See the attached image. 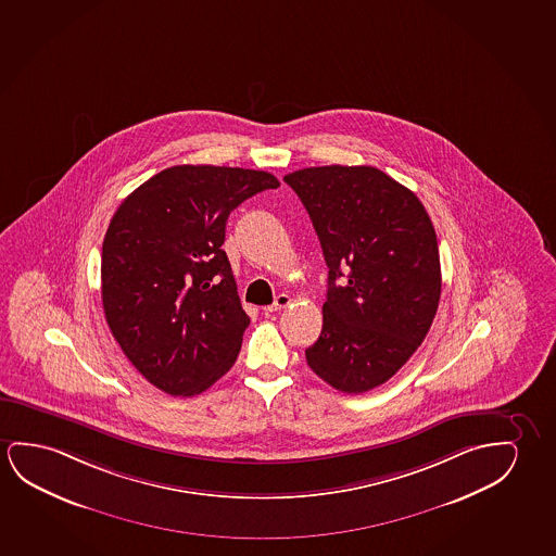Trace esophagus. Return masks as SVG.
<instances>
[{
	"label": "esophagus",
	"instance_id": "obj_1",
	"mask_svg": "<svg viewBox=\"0 0 556 556\" xmlns=\"http://www.w3.org/2000/svg\"><path fill=\"white\" fill-rule=\"evenodd\" d=\"M290 295L282 293V295H278V298H276L273 305H268V307L263 308V311H265V313H278V311H282V308L290 307Z\"/></svg>",
	"mask_w": 556,
	"mask_h": 556
}]
</instances>
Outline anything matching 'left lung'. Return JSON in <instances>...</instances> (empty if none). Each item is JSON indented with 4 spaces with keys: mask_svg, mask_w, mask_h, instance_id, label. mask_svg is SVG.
Listing matches in <instances>:
<instances>
[{
    "mask_svg": "<svg viewBox=\"0 0 556 556\" xmlns=\"http://www.w3.org/2000/svg\"><path fill=\"white\" fill-rule=\"evenodd\" d=\"M283 180L307 208L328 265L323 332L305 351L307 365L343 393L374 390L413 356L438 313L430 216L374 166H311Z\"/></svg>",
    "mask_w": 556,
    "mask_h": 556,
    "instance_id": "left-lung-1",
    "label": "left lung"
}]
</instances>
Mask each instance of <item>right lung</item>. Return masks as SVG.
Returning a JSON list of instances; mask_svg holds the SVG:
<instances>
[{
    "instance_id": "add662e5",
    "label": "right lung",
    "mask_w": 556,
    "mask_h": 556,
    "mask_svg": "<svg viewBox=\"0 0 556 556\" xmlns=\"http://www.w3.org/2000/svg\"><path fill=\"white\" fill-rule=\"evenodd\" d=\"M278 186L265 170L176 165L111 218L101 251L105 320L136 370L168 395H198L236 363L249 316L220 249L226 220Z\"/></svg>"
}]
</instances>
